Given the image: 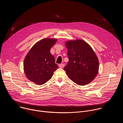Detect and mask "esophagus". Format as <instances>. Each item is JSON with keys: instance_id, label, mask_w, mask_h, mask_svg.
Masks as SVG:
<instances>
[{"instance_id": "34e87169", "label": "esophagus", "mask_w": 123, "mask_h": 123, "mask_svg": "<svg viewBox=\"0 0 123 123\" xmlns=\"http://www.w3.org/2000/svg\"><path fill=\"white\" fill-rule=\"evenodd\" d=\"M65 66V65L64 64H59V67L60 68H64Z\"/></svg>"}]
</instances>
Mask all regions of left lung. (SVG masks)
<instances>
[{
  "mask_svg": "<svg viewBox=\"0 0 123 123\" xmlns=\"http://www.w3.org/2000/svg\"><path fill=\"white\" fill-rule=\"evenodd\" d=\"M68 64L65 67L68 77L80 86L91 83L96 76L99 70V61L92 48L81 39L68 41Z\"/></svg>",
  "mask_w": 123,
  "mask_h": 123,
  "instance_id": "obj_1",
  "label": "left lung"
}]
</instances>
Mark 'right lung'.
Returning <instances> with one entry per match:
<instances>
[{
    "instance_id": "obj_1",
    "label": "right lung",
    "mask_w": 123,
    "mask_h": 123,
    "mask_svg": "<svg viewBox=\"0 0 123 123\" xmlns=\"http://www.w3.org/2000/svg\"><path fill=\"white\" fill-rule=\"evenodd\" d=\"M56 39L46 38L35 44L28 52L24 61V71L27 78L37 85L48 81L58 68L55 58L50 49Z\"/></svg>"
}]
</instances>
